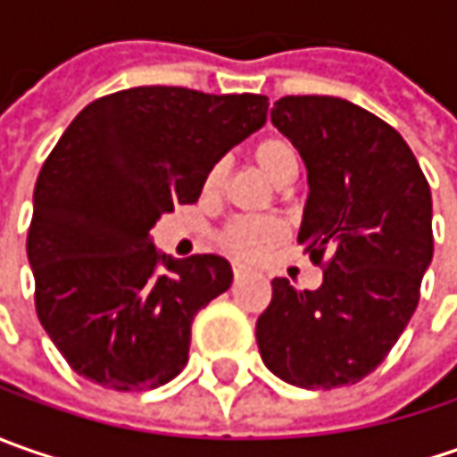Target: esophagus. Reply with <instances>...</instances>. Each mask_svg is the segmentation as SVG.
Masks as SVG:
<instances>
[{"instance_id":"esophagus-1","label":"esophagus","mask_w":457,"mask_h":457,"mask_svg":"<svg viewBox=\"0 0 457 457\" xmlns=\"http://www.w3.org/2000/svg\"><path fill=\"white\" fill-rule=\"evenodd\" d=\"M246 274H249V272H246V270H241V267H234V282H237V285H238V282H241V279H244Z\"/></svg>"}]
</instances>
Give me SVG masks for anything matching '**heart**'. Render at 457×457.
I'll list each match as a JSON object with an SVG mask.
<instances>
[{
	"label": "heart",
	"mask_w": 457,
	"mask_h": 457,
	"mask_svg": "<svg viewBox=\"0 0 457 457\" xmlns=\"http://www.w3.org/2000/svg\"><path fill=\"white\" fill-rule=\"evenodd\" d=\"M256 167L277 185H290L300 172V152L285 137H267L256 142L252 150ZM226 160H216L208 167L203 190L205 193H219L226 183ZM285 237V228L279 220L262 219V216H244V219L228 220L219 234V244L223 252L238 259V262H256L267 254L272 246H277Z\"/></svg>",
	"instance_id": "b5f03b06"
}]
</instances>
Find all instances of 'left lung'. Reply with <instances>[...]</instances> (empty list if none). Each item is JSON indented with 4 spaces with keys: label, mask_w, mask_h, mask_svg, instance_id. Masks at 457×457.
I'll return each mask as SVG.
<instances>
[{
    "label": "left lung",
    "mask_w": 457,
    "mask_h": 457,
    "mask_svg": "<svg viewBox=\"0 0 457 457\" xmlns=\"http://www.w3.org/2000/svg\"><path fill=\"white\" fill-rule=\"evenodd\" d=\"M274 127L307 167L297 244L323 267L318 290L272 279L256 320L267 369L303 389L369 377L389 356L420 303L432 259V195L402 134L336 96H282Z\"/></svg>",
    "instance_id": "1"
}]
</instances>
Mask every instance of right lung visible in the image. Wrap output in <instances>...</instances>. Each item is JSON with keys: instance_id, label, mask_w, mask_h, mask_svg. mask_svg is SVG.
I'll list each match as a JSON object with an SVG mask.
<instances>
[{"instance_id": "1", "label": "right lung", "mask_w": 457, "mask_h": 457, "mask_svg": "<svg viewBox=\"0 0 457 457\" xmlns=\"http://www.w3.org/2000/svg\"><path fill=\"white\" fill-rule=\"evenodd\" d=\"M270 98L137 86L91 101L35 183V310L79 377L145 392L187 363L190 328L231 287L223 256H160L150 228L195 203L208 167L267 121Z\"/></svg>"}]
</instances>
